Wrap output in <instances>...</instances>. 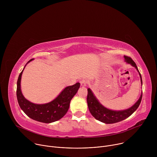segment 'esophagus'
I'll return each mask as SVG.
<instances>
[{"label":"esophagus","mask_w":157,"mask_h":157,"mask_svg":"<svg viewBox=\"0 0 157 157\" xmlns=\"http://www.w3.org/2000/svg\"><path fill=\"white\" fill-rule=\"evenodd\" d=\"M87 81L86 79H82L81 81H80V83H81V86H82V87H85L86 86L87 84Z\"/></svg>","instance_id":"obj_1"}]
</instances>
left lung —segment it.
I'll list each match as a JSON object with an SVG mask.
<instances>
[{
  "instance_id": "obj_1",
  "label": "left lung",
  "mask_w": 157,
  "mask_h": 157,
  "mask_svg": "<svg viewBox=\"0 0 157 157\" xmlns=\"http://www.w3.org/2000/svg\"><path fill=\"white\" fill-rule=\"evenodd\" d=\"M125 62L130 64L137 70L140 78L141 84L142 86V79L141 75L137 68V66L131 58L124 56ZM142 98V93L141 94L138 101L134 104L132 107L127 109L122 110H114L102 105L99 100L96 98L91 89L90 88L87 89V102L89 111H90L92 116L98 121H99L105 124H114L116 122H121L129 116H130L139 107Z\"/></svg>"
}]
</instances>
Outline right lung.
<instances>
[{"label": "right lung", "mask_w": 157, "mask_h": 157, "mask_svg": "<svg viewBox=\"0 0 157 157\" xmlns=\"http://www.w3.org/2000/svg\"><path fill=\"white\" fill-rule=\"evenodd\" d=\"M27 62L19 75L17 83V98L21 109L30 118L43 123H52L61 119L68 112L72 98L78 92L80 83L66 87L53 101L45 104H34L24 96L21 90V78L26 65L33 60Z\"/></svg>", "instance_id": "right-lung-1"}]
</instances>
